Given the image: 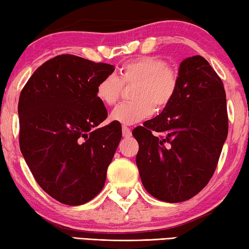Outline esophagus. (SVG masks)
Listing matches in <instances>:
<instances>
[{
	"instance_id": "1",
	"label": "esophagus",
	"mask_w": 249,
	"mask_h": 249,
	"mask_svg": "<svg viewBox=\"0 0 249 249\" xmlns=\"http://www.w3.org/2000/svg\"><path fill=\"white\" fill-rule=\"evenodd\" d=\"M122 135H124V138L131 137V130L128 127H125V125H124V127H122Z\"/></svg>"
}]
</instances>
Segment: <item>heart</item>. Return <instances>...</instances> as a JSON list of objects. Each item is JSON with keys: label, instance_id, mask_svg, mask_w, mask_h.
<instances>
[{"label": "heart", "instance_id": "heart-1", "mask_svg": "<svg viewBox=\"0 0 249 249\" xmlns=\"http://www.w3.org/2000/svg\"><path fill=\"white\" fill-rule=\"evenodd\" d=\"M132 102L118 105L112 111L111 120L121 124H135L153 114L154 110L165 108L176 97L179 87V73L156 56H142L124 63L119 76H107L96 87L98 101L107 107L120 98L124 86H132Z\"/></svg>", "mask_w": 249, "mask_h": 249}]
</instances>
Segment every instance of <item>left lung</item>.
Here are the masks:
<instances>
[{"mask_svg": "<svg viewBox=\"0 0 249 249\" xmlns=\"http://www.w3.org/2000/svg\"><path fill=\"white\" fill-rule=\"evenodd\" d=\"M178 73L171 103L132 130L142 185L168 203L190 199L209 183L228 136L226 90L210 63L187 57Z\"/></svg>", "mask_w": 249, "mask_h": 249, "instance_id": "8db88e82", "label": "left lung"}]
</instances>
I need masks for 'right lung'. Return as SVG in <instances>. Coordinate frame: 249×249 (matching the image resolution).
Returning a JSON list of instances; mask_svg holds the SVG:
<instances>
[{
  "mask_svg": "<svg viewBox=\"0 0 249 249\" xmlns=\"http://www.w3.org/2000/svg\"><path fill=\"white\" fill-rule=\"evenodd\" d=\"M113 71L111 64L62 54L43 63L20 93V151L40 188L66 205L101 192L121 141V124L100 128L107 111L96 87Z\"/></svg>",
  "mask_w": 249,
  "mask_h": 249,
  "instance_id": "right-lung-1",
  "label": "right lung"
}]
</instances>
